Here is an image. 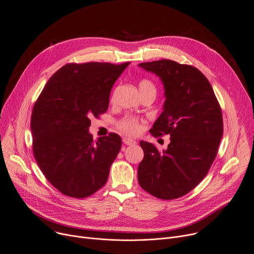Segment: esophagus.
Segmentation results:
<instances>
[{
	"label": "esophagus",
	"mask_w": 254,
	"mask_h": 254,
	"mask_svg": "<svg viewBox=\"0 0 254 254\" xmlns=\"http://www.w3.org/2000/svg\"><path fill=\"white\" fill-rule=\"evenodd\" d=\"M123 142H124L126 145H128V146H132V145L135 144V141L132 140V139H130V137H128V136H125L124 139H123Z\"/></svg>",
	"instance_id": "1"
}]
</instances>
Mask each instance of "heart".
<instances>
[{"mask_svg":"<svg viewBox=\"0 0 254 254\" xmlns=\"http://www.w3.org/2000/svg\"><path fill=\"white\" fill-rule=\"evenodd\" d=\"M139 88L141 92L147 90H156L154 84L149 80H142L139 84ZM121 128L127 133H135L140 130V124L133 118H127L121 122Z\"/></svg>","mask_w":254,"mask_h":254,"instance_id":"1","label":"heart"}]
</instances>
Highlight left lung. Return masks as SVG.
Wrapping results in <instances>:
<instances>
[{
  "label": "left lung",
  "instance_id": "8db88e82",
  "mask_svg": "<svg viewBox=\"0 0 254 254\" xmlns=\"http://www.w3.org/2000/svg\"><path fill=\"white\" fill-rule=\"evenodd\" d=\"M139 66L163 84V111L150 131L170 134V144L160 152L154 144L140 142L145 155L137 180L158 198H177L192 190L211 168L223 135L222 110L210 82L196 67L170 60Z\"/></svg>",
  "mask_w": 254,
  "mask_h": 254
}]
</instances>
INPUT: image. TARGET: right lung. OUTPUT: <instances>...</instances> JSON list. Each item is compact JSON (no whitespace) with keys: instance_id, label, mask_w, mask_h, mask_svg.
<instances>
[{"instance_id":"1","label":"right lung","mask_w":254,"mask_h":254,"mask_svg":"<svg viewBox=\"0 0 254 254\" xmlns=\"http://www.w3.org/2000/svg\"><path fill=\"white\" fill-rule=\"evenodd\" d=\"M128 64H67L51 77L35 102L30 125L34 157L62 193L82 198L106 183L122 139L110 133L94 143L90 118L107 110L112 86Z\"/></svg>"}]
</instances>
